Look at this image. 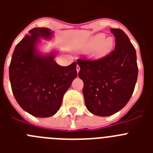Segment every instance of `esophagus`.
<instances>
[{
	"label": "esophagus",
	"instance_id": "34e87169",
	"mask_svg": "<svg viewBox=\"0 0 153 153\" xmlns=\"http://www.w3.org/2000/svg\"><path fill=\"white\" fill-rule=\"evenodd\" d=\"M79 70H80V68H79V66H78V65H77V66H76V72L79 73Z\"/></svg>",
	"mask_w": 153,
	"mask_h": 153
}]
</instances>
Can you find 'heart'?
I'll use <instances>...</instances> for the list:
<instances>
[{
  "mask_svg": "<svg viewBox=\"0 0 153 153\" xmlns=\"http://www.w3.org/2000/svg\"><path fill=\"white\" fill-rule=\"evenodd\" d=\"M114 44L113 39L110 36L106 37L104 33H98L90 39L88 44L89 49L97 48L95 54L97 56H103L111 51Z\"/></svg>",
  "mask_w": 153,
  "mask_h": 153,
  "instance_id": "heart-1",
  "label": "heart"
}]
</instances>
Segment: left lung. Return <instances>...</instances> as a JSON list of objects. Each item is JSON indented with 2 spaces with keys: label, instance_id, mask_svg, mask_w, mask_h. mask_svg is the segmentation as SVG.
<instances>
[{
  "label": "left lung",
  "instance_id": "1",
  "mask_svg": "<svg viewBox=\"0 0 153 153\" xmlns=\"http://www.w3.org/2000/svg\"><path fill=\"white\" fill-rule=\"evenodd\" d=\"M114 51L104 57L77 60L78 76L83 82L85 105L90 113L108 117L122 109L130 100L138 76L136 53L122 30L112 28Z\"/></svg>",
  "mask_w": 153,
  "mask_h": 153
}]
</instances>
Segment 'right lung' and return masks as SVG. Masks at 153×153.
Wrapping results in <instances>:
<instances>
[{
	"instance_id": "1",
	"label": "right lung",
	"mask_w": 153,
	"mask_h": 153,
	"mask_svg": "<svg viewBox=\"0 0 153 153\" xmlns=\"http://www.w3.org/2000/svg\"><path fill=\"white\" fill-rule=\"evenodd\" d=\"M52 35L48 28L30 30L16 46L9 67L13 96L24 111L33 117L54 115L77 76L76 62L62 67L55 62V52L43 55L37 51L40 38L51 39Z\"/></svg>"
}]
</instances>
